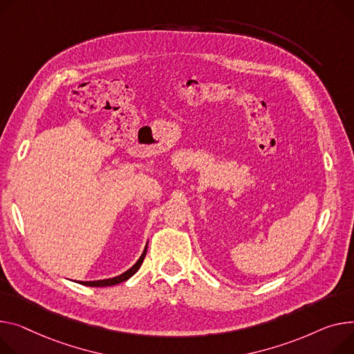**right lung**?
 Returning a JSON list of instances; mask_svg holds the SVG:
<instances>
[{
	"instance_id": "1",
	"label": "right lung",
	"mask_w": 354,
	"mask_h": 354,
	"mask_svg": "<svg viewBox=\"0 0 354 354\" xmlns=\"http://www.w3.org/2000/svg\"><path fill=\"white\" fill-rule=\"evenodd\" d=\"M147 250H148V242L145 245V249H144L142 254H140L139 259L136 261V263L132 268H129L127 272L121 273V274H118L115 277H109V279H101V280H89V281H82L81 280V281H78V283H81L84 286H91V288H106V286H113V285H118V283H122V281L128 280L131 276H133L139 270L140 265H142L144 259H145Z\"/></svg>"
}]
</instances>
